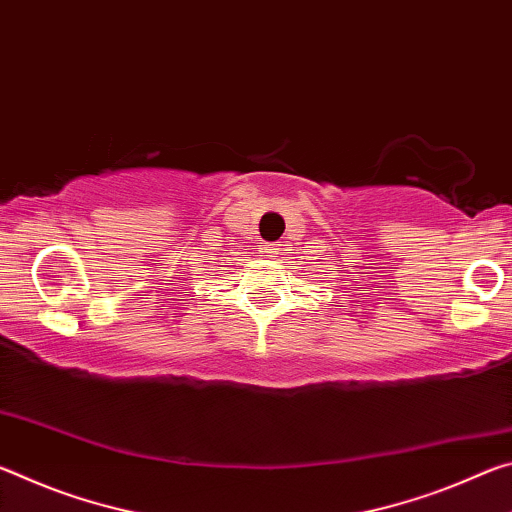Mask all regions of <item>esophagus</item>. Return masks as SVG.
Wrapping results in <instances>:
<instances>
[{
    "label": "esophagus",
    "mask_w": 512,
    "mask_h": 512,
    "mask_svg": "<svg viewBox=\"0 0 512 512\" xmlns=\"http://www.w3.org/2000/svg\"><path fill=\"white\" fill-rule=\"evenodd\" d=\"M282 244H266V248H264V253L268 255V257H277V253H280V248Z\"/></svg>",
    "instance_id": "1"
}]
</instances>
